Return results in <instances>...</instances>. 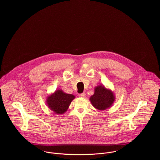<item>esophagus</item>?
<instances>
[{
    "label": "esophagus",
    "instance_id": "esophagus-1",
    "mask_svg": "<svg viewBox=\"0 0 160 160\" xmlns=\"http://www.w3.org/2000/svg\"><path fill=\"white\" fill-rule=\"evenodd\" d=\"M79 96L80 97H82V98H84V97H86V93H80L79 95Z\"/></svg>",
    "mask_w": 160,
    "mask_h": 160
}]
</instances>
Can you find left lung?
Returning <instances> with one entry per match:
<instances>
[{
    "label": "left lung",
    "mask_w": 160,
    "mask_h": 160,
    "mask_svg": "<svg viewBox=\"0 0 160 160\" xmlns=\"http://www.w3.org/2000/svg\"><path fill=\"white\" fill-rule=\"evenodd\" d=\"M114 92L100 84L94 88V93L89 100L92 106L98 110L103 111L111 107L115 101Z\"/></svg>",
    "instance_id": "8db88e82"
}]
</instances>
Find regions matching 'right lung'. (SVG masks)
Listing matches in <instances>:
<instances>
[{
	"label": "right lung",
	"mask_w": 160,
	"mask_h": 160,
	"mask_svg": "<svg viewBox=\"0 0 160 160\" xmlns=\"http://www.w3.org/2000/svg\"><path fill=\"white\" fill-rule=\"evenodd\" d=\"M74 98L75 96L72 94H68L62 89H58L47 97L46 103L55 114H62L67 111Z\"/></svg>",
	"instance_id": "add662e5"
}]
</instances>
